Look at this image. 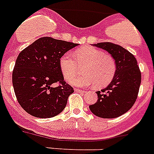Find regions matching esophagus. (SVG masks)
I'll return each instance as SVG.
<instances>
[{
    "instance_id": "esophagus-1",
    "label": "esophagus",
    "mask_w": 154,
    "mask_h": 154,
    "mask_svg": "<svg viewBox=\"0 0 154 154\" xmlns=\"http://www.w3.org/2000/svg\"><path fill=\"white\" fill-rule=\"evenodd\" d=\"M74 90L76 91H78V92H81V93H85V91H84V90H80V89H77V88H75Z\"/></svg>"
}]
</instances>
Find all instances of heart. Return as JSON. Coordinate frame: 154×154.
<instances>
[{"mask_svg":"<svg viewBox=\"0 0 154 154\" xmlns=\"http://www.w3.org/2000/svg\"><path fill=\"white\" fill-rule=\"evenodd\" d=\"M73 56L74 59L69 55H64L60 59L62 73L66 79H70L71 85L79 87L95 85V87L103 88L113 79L117 70L116 62L112 57L107 56L104 51L85 47L77 49ZM81 68H84L85 74L74 78Z\"/></svg>","mask_w":154,"mask_h":154,"instance_id":"1","label":"heart"}]
</instances>
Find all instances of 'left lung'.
I'll return each instance as SVG.
<instances>
[{"mask_svg": "<svg viewBox=\"0 0 154 154\" xmlns=\"http://www.w3.org/2000/svg\"><path fill=\"white\" fill-rule=\"evenodd\" d=\"M109 53L117 70L111 83L96 91L98 100L89 109L102 118H116L131 109L135 103L141 84V72L135 56L120 45L111 42L93 45Z\"/></svg>", "mask_w": 154, "mask_h": 154, "instance_id": "1", "label": "left lung"}]
</instances>
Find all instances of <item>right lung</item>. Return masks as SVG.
<instances>
[{
	"instance_id": "1",
	"label": "right lung",
	"mask_w": 154,
	"mask_h": 154,
	"mask_svg": "<svg viewBox=\"0 0 154 154\" xmlns=\"http://www.w3.org/2000/svg\"><path fill=\"white\" fill-rule=\"evenodd\" d=\"M77 45L44 37L19 53L12 72V85L26 112L39 118H50L64 109L74 90L64 81L60 59ZM55 83L58 85L54 87Z\"/></svg>"
}]
</instances>
